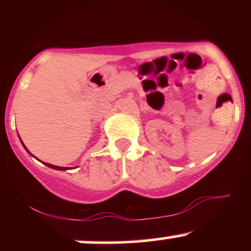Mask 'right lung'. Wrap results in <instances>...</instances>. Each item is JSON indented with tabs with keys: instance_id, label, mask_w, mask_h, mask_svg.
Instances as JSON below:
<instances>
[{
	"instance_id": "add662e5",
	"label": "right lung",
	"mask_w": 251,
	"mask_h": 251,
	"mask_svg": "<svg viewBox=\"0 0 251 251\" xmlns=\"http://www.w3.org/2000/svg\"><path fill=\"white\" fill-rule=\"evenodd\" d=\"M27 150V149H25ZM46 165L50 166V169H54V170H59V171H66V168H61V166H55V165H51V164H48L46 163Z\"/></svg>"
}]
</instances>
